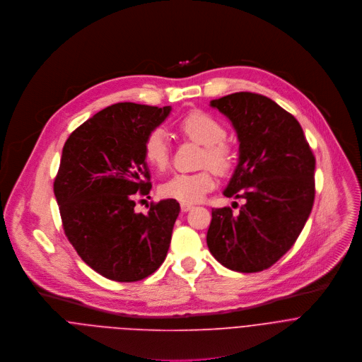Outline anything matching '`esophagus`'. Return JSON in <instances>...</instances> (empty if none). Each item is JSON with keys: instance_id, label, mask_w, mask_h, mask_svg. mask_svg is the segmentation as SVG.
Here are the masks:
<instances>
[{"instance_id": "esophagus-1", "label": "esophagus", "mask_w": 362, "mask_h": 362, "mask_svg": "<svg viewBox=\"0 0 362 362\" xmlns=\"http://www.w3.org/2000/svg\"><path fill=\"white\" fill-rule=\"evenodd\" d=\"M192 208H194V205H192V204L181 202V211H182V212H187V211H189V209H192Z\"/></svg>"}]
</instances>
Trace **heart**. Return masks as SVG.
<instances>
[{
	"label": "heart",
	"instance_id": "obj_1",
	"mask_svg": "<svg viewBox=\"0 0 362 362\" xmlns=\"http://www.w3.org/2000/svg\"><path fill=\"white\" fill-rule=\"evenodd\" d=\"M177 128L188 139L204 146L201 165L209 168L189 174H174L163 182L160 192L167 198L194 204L201 201L215 187V177L210 168L221 175L228 174L234 167L235 157L233 148L224 141L227 135L224 125L208 112L199 110L189 111L178 121ZM144 158L157 170L167 168L170 163V146L163 129H153L146 136Z\"/></svg>",
	"mask_w": 362,
	"mask_h": 362
}]
</instances>
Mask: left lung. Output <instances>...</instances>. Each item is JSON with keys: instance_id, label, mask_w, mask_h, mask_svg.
<instances>
[{"instance_id": "obj_1", "label": "left lung", "mask_w": 362, "mask_h": 362, "mask_svg": "<svg viewBox=\"0 0 362 362\" xmlns=\"http://www.w3.org/2000/svg\"><path fill=\"white\" fill-rule=\"evenodd\" d=\"M233 124L238 164L223 194L243 198L238 214L214 208L206 245L238 272L275 264L301 234L315 197V158L300 122L272 100L235 93L209 103Z\"/></svg>"}]
</instances>
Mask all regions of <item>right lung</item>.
<instances>
[{"label": "right lung", "mask_w": 362, "mask_h": 362, "mask_svg": "<svg viewBox=\"0 0 362 362\" xmlns=\"http://www.w3.org/2000/svg\"><path fill=\"white\" fill-rule=\"evenodd\" d=\"M170 112L171 107L118 103L64 144L54 181L62 227L83 261L108 279H144L167 257L180 204L163 199L141 214L134 198L151 188L144 141Z\"/></svg>", "instance_id": "1"}]
</instances>
